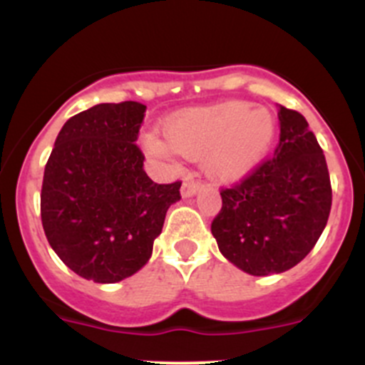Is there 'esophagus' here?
Here are the masks:
<instances>
[{
  "label": "esophagus",
  "mask_w": 365,
  "mask_h": 365,
  "mask_svg": "<svg viewBox=\"0 0 365 365\" xmlns=\"http://www.w3.org/2000/svg\"><path fill=\"white\" fill-rule=\"evenodd\" d=\"M200 189H201L200 182H194L192 178H185V180H183L180 192H182L183 197H192V196H196L197 190H200Z\"/></svg>",
  "instance_id": "obj_1"
}]
</instances>
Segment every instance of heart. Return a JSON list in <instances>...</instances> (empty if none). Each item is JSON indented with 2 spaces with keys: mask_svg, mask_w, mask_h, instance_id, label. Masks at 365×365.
Returning <instances> with one entry per match:
<instances>
[{
  "mask_svg": "<svg viewBox=\"0 0 365 365\" xmlns=\"http://www.w3.org/2000/svg\"><path fill=\"white\" fill-rule=\"evenodd\" d=\"M162 132L165 143L153 134L143 139L150 157L169 159L176 153L183 159L203 160L210 178L237 183L247 178L270 152L277 118L268 108L231 101L175 114Z\"/></svg>",
  "mask_w": 365,
  "mask_h": 365,
  "instance_id": "heart-1",
  "label": "heart"
}]
</instances>
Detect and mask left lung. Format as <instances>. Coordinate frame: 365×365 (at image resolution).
I'll return each instance as SVG.
<instances>
[{
  "instance_id": "obj_1",
  "label": "left lung",
  "mask_w": 365,
  "mask_h": 365,
  "mask_svg": "<svg viewBox=\"0 0 365 365\" xmlns=\"http://www.w3.org/2000/svg\"><path fill=\"white\" fill-rule=\"evenodd\" d=\"M277 116L274 159L220 192L222 208L212 222L222 256L257 277L300 263L322 237L332 206L327 160L309 123L282 106Z\"/></svg>"
}]
</instances>
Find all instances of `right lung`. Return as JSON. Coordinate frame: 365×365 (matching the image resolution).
<instances>
[{"label":"right lung","instance_id":"obj_1","mask_svg":"<svg viewBox=\"0 0 365 365\" xmlns=\"http://www.w3.org/2000/svg\"><path fill=\"white\" fill-rule=\"evenodd\" d=\"M146 106L97 104L61 127L43 171L40 212L53 251L88 281L113 284L152 257L180 185H159L134 145Z\"/></svg>","mask_w":365,"mask_h":365}]
</instances>
